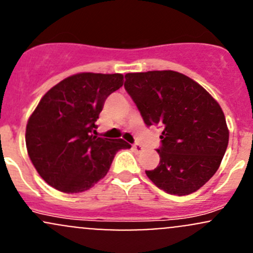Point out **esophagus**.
I'll list each match as a JSON object with an SVG mask.
<instances>
[{"instance_id": "esophagus-1", "label": "esophagus", "mask_w": 253, "mask_h": 253, "mask_svg": "<svg viewBox=\"0 0 253 253\" xmlns=\"http://www.w3.org/2000/svg\"><path fill=\"white\" fill-rule=\"evenodd\" d=\"M132 148H133V150L137 151V153H142V151H143V147L140 144H138V143H134V144H132Z\"/></svg>"}]
</instances>
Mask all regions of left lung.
I'll return each instance as SVG.
<instances>
[{
	"label": "left lung",
	"instance_id": "8db88e82",
	"mask_svg": "<svg viewBox=\"0 0 253 253\" xmlns=\"http://www.w3.org/2000/svg\"><path fill=\"white\" fill-rule=\"evenodd\" d=\"M125 89L143 121L162 127L160 162L145 171L158 188L189 195L209 182L227 150L229 131L216 100L198 82L172 70L125 75Z\"/></svg>",
	"mask_w": 253,
	"mask_h": 253
}]
</instances>
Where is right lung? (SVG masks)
Segmentation results:
<instances>
[{
  "label": "right lung",
  "instance_id": "add662e5",
  "mask_svg": "<svg viewBox=\"0 0 253 253\" xmlns=\"http://www.w3.org/2000/svg\"><path fill=\"white\" fill-rule=\"evenodd\" d=\"M124 84L121 74L82 73L49 89L26 125L25 142L36 171L50 187L81 193L108 173L116 153L131 145L95 135L106 98Z\"/></svg>",
  "mask_w": 253,
  "mask_h": 253
}]
</instances>
